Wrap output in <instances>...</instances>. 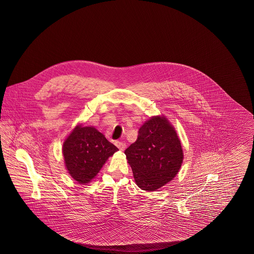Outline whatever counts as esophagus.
Here are the masks:
<instances>
[{
    "instance_id": "1",
    "label": "esophagus",
    "mask_w": 254,
    "mask_h": 254,
    "mask_svg": "<svg viewBox=\"0 0 254 254\" xmlns=\"http://www.w3.org/2000/svg\"><path fill=\"white\" fill-rule=\"evenodd\" d=\"M115 145L119 148L120 151H124L126 147L125 142H122V141H115Z\"/></svg>"
}]
</instances>
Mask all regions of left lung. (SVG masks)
<instances>
[{"instance_id": "8db88e82", "label": "left lung", "mask_w": 254, "mask_h": 254, "mask_svg": "<svg viewBox=\"0 0 254 254\" xmlns=\"http://www.w3.org/2000/svg\"><path fill=\"white\" fill-rule=\"evenodd\" d=\"M137 185L144 190H156L178 173L184 153L175 129L166 118L147 121L138 131L134 143L125 150Z\"/></svg>"}]
</instances>
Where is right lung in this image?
Instances as JSON below:
<instances>
[{
    "label": "right lung",
    "mask_w": 254,
    "mask_h": 254,
    "mask_svg": "<svg viewBox=\"0 0 254 254\" xmlns=\"http://www.w3.org/2000/svg\"><path fill=\"white\" fill-rule=\"evenodd\" d=\"M118 148L93 127L78 125L64 143L63 153L70 176L79 184L94 178Z\"/></svg>",
    "instance_id": "add662e5"
}]
</instances>
